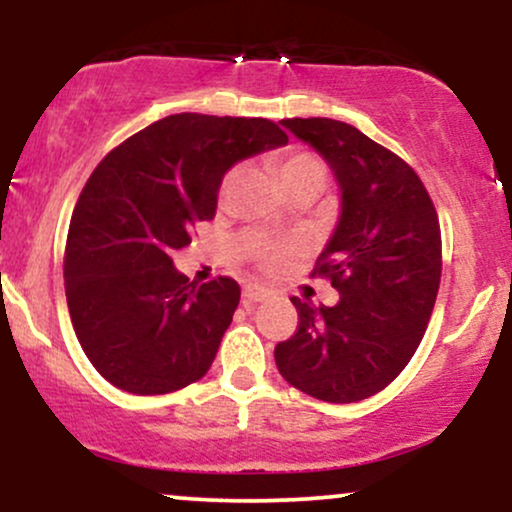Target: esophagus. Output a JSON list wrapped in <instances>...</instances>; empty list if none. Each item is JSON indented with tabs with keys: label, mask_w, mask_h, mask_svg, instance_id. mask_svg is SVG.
I'll list each match as a JSON object with an SVG mask.
<instances>
[{
	"label": "esophagus",
	"mask_w": 512,
	"mask_h": 512,
	"mask_svg": "<svg viewBox=\"0 0 512 512\" xmlns=\"http://www.w3.org/2000/svg\"><path fill=\"white\" fill-rule=\"evenodd\" d=\"M267 298H269V291L260 289V286H245V289H243V303L245 305L267 301Z\"/></svg>",
	"instance_id": "esophagus-1"
}]
</instances>
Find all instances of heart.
I'll return each instance as SVG.
<instances>
[{
	"mask_svg": "<svg viewBox=\"0 0 512 512\" xmlns=\"http://www.w3.org/2000/svg\"><path fill=\"white\" fill-rule=\"evenodd\" d=\"M228 180L231 178H226L223 187L228 185ZM279 180H281V185H286V182H296V180H313L320 187H325L327 185V166L317 156L308 154V151H296V154H289L284 161L279 163ZM281 255H284V252H281L279 248L260 250L262 267L274 269L276 264H279Z\"/></svg>",
	"mask_w": 512,
	"mask_h": 512,
	"instance_id": "b5f03b06",
	"label": "heart"
}]
</instances>
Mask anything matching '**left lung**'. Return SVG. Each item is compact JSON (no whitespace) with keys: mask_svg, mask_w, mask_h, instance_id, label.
<instances>
[{"mask_svg":"<svg viewBox=\"0 0 512 512\" xmlns=\"http://www.w3.org/2000/svg\"><path fill=\"white\" fill-rule=\"evenodd\" d=\"M281 125L325 158L342 211L313 269L339 301L291 298L301 322L274 361L305 395L358 402L390 385L424 339L440 284L438 214L419 175L356 127L330 117Z\"/></svg>","mask_w":512,"mask_h":512,"instance_id":"left-lung-1","label":"left lung"}]
</instances>
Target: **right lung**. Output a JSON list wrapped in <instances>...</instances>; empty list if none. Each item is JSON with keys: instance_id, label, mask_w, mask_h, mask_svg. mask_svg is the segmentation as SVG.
Masks as SVG:
<instances>
[{"instance_id": "right-lung-1", "label": "right lung", "mask_w": 512, "mask_h": 512, "mask_svg": "<svg viewBox=\"0 0 512 512\" xmlns=\"http://www.w3.org/2000/svg\"><path fill=\"white\" fill-rule=\"evenodd\" d=\"M289 142L264 117L168 115L98 163L64 252V291L81 349L108 383L166 395L207 373L240 301L228 276L197 284L173 252L214 219L223 175Z\"/></svg>"}]
</instances>
